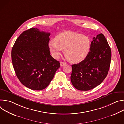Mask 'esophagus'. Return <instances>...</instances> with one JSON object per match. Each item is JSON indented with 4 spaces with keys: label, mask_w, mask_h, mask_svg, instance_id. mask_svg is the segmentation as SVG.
Instances as JSON below:
<instances>
[{
    "label": "esophagus",
    "mask_w": 124,
    "mask_h": 124,
    "mask_svg": "<svg viewBox=\"0 0 124 124\" xmlns=\"http://www.w3.org/2000/svg\"><path fill=\"white\" fill-rule=\"evenodd\" d=\"M65 64H66V63L64 62H60V65H61V66H63V65H64Z\"/></svg>",
    "instance_id": "34e87169"
}]
</instances>
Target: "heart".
I'll return each mask as SVG.
<instances>
[{
	"mask_svg": "<svg viewBox=\"0 0 124 124\" xmlns=\"http://www.w3.org/2000/svg\"><path fill=\"white\" fill-rule=\"evenodd\" d=\"M91 45V40L88 36L74 32H65L50 41L49 47L54 58L58 59L64 49L66 58L73 63H78L88 56Z\"/></svg>",
	"mask_w": 124,
	"mask_h": 124,
	"instance_id": "b5f03b06",
	"label": "heart"
}]
</instances>
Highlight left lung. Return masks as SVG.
Returning <instances> with one entry per match:
<instances>
[{
    "mask_svg": "<svg viewBox=\"0 0 124 124\" xmlns=\"http://www.w3.org/2000/svg\"><path fill=\"white\" fill-rule=\"evenodd\" d=\"M111 50L102 33L94 37L86 58L72 64L70 79L73 86L80 91H88L101 84L110 65Z\"/></svg>",
    "mask_w": 124,
    "mask_h": 124,
    "instance_id": "1",
    "label": "left lung"
}]
</instances>
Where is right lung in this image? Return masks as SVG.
Returning a JSON list of instances; mask_svg holds the SVG:
<instances>
[{
    "label": "right lung",
    "mask_w": 124,
    "mask_h": 124,
    "mask_svg": "<svg viewBox=\"0 0 124 124\" xmlns=\"http://www.w3.org/2000/svg\"><path fill=\"white\" fill-rule=\"evenodd\" d=\"M50 33L31 28L22 33L11 51L13 66L21 83L33 90L47 87L60 66L50 54Z\"/></svg>",
    "instance_id": "obj_1"
}]
</instances>
